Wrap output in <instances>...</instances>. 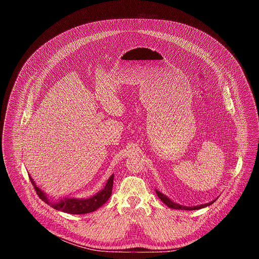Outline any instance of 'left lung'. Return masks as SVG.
Returning <instances> with one entry per match:
<instances>
[{
    "mask_svg": "<svg viewBox=\"0 0 259 259\" xmlns=\"http://www.w3.org/2000/svg\"><path fill=\"white\" fill-rule=\"evenodd\" d=\"M158 197L161 199V201L163 203H165L169 208H172V209H178V210H198V209H201V208H204V207H207L209 205H211L212 203H214V201L210 202V203H207V204H203V205H199V206H194V207H186V206H181L179 204H176L174 202H172L169 198H167L165 195H163L162 193L156 191Z\"/></svg>",
    "mask_w": 259,
    "mask_h": 259,
    "instance_id": "8db88e82",
    "label": "left lung"
}]
</instances>
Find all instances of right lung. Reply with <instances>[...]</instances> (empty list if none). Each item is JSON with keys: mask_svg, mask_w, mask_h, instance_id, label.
Wrapping results in <instances>:
<instances>
[{"mask_svg": "<svg viewBox=\"0 0 259 259\" xmlns=\"http://www.w3.org/2000/svg\"><path fill=\"white\" fill-rule=\"evenodd\" d=\"M29 179L31 181L32 187L34 188L36 195L39 196V198L42 201L47 203L52 208L62 211V212H65V213H70V214H86V213H90V212L97 210L109 199L110 195H112V191H113L114 175H112L108 178L104 189L91 198H88V199L66 198V199H63L60 201H56V202L51 201L42 190H40L38 187H36L34 181L31 179L30 176H29Z\"/></svg>", "mask_w": 259, "mask_h": 259, "instance_id": "1", "label": "right lung"}]
</instances>
